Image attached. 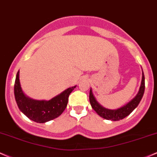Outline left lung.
<instances>
[{"mask_svg":"<svg viewBox=\"0 0 157 157\" xmlns=\"http://www.w3.org/2000/svg\"><path fill=\"white\" fill-rule=\"evenodd\" d=\"M144 92H145V75H144V73L142 71V78L140 90H139L136 96L124 106L118 108L117 110H110V109H107L102 107L95 98L91 89L90 90L89 98L91 107L100 117L107 119V120L119 121L128 117L130 113H131L136 107L138 106L142 96H143Z\"/></svg>","mask_w":157,"mask_h":157,"instance_id":"obj_1","label":"left lung"}]
</instances>
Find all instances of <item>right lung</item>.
I'll return each mask as SVG.
<instances>
[{"label":"right lung","mask_w":157,"mask_h":157,"mask_svg":"<svg viewBox=\"0 0 157 157\" xmlns=\"http://www.w3.org/2000/svg\"><path fill=\"white\" fill-rule=\"evenodd\" d=\"M76 86L69 87L49 101L35 100L23 93L19 80V70L14 86L15 101L17 107L24 115L38 123H44L59 117L67 105L68 98Z\"/></svg>","instance_id":"1"}]
</instances>
